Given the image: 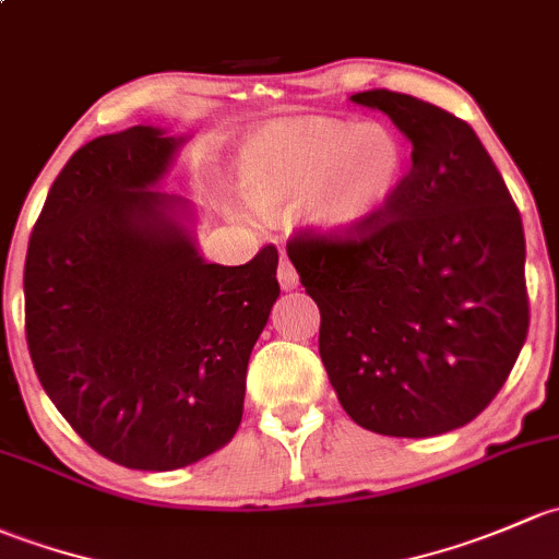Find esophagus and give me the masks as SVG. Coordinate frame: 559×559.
Returning <instances> with one entry per match:
<instances>
[{
	"label": "esophagus",
	"mask_w": 559,
	"mask_h": 559,
	"mask_svg": "<svg viewBox=\"0 0 559 559\" xmlns=\"http://www.w3.org/2000/svg\"><path fill=\"white\" fill-rule=\"evenodd\" d=\"M277 280H280V287H282V290H293V287H298V274H296V266H293V263L287 261V258H280Z\"/></svg>",
	"instance_id": "esophagus-1"
}]
</instances>
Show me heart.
Listing matches in <instances>:
<instances>
[{
	"label": "heart",
	"instance_id": "heart-1",
	"mask_svg": "<svg viewBox=\"0 0 559 559\" xmlns=\"http://www.w3.org/2000/svg\"><path fill=\"white\" fill-rule=\"evenodd\" d=\"M406 175V145L390 126L342 118H285L241 145L237 186L269 217L304 210L331 237H353L377 221Z\"/></svg>",
	"mask_w": 559,
	"mask_h": 559
}]
</instances>
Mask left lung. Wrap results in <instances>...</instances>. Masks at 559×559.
<instances>
[{
    "label": "left lung",
    "mask_w": 559,
    "mask_h": 559,
    "mask_svg": "<svg viewBox=\"0 0 559 559\" xmlns=\"http://www.w3.org/2000/svg\"><path fill=\"white\" fill-rule=\"evenodd\" d=\"M412 142V169L353 237L287 245L320 309V358L344 412L428 439L479 417L525 344V231L465 120L388 88L349 96Z\"/></svg>",
    "instance_id": "8db88e82"
}]
</instances>
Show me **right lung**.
I'll return each mask as SVG.
<instances>
[{"label":"right lung","mask_w":559,"mask_h":559,"mask_svg":"<svg viewBox=\"0 0 559 559\" xmlns=\"http://www.w3.org/2000/svg\"><path fill=\"white\" fill-rule=\"evenodd\" d=\"M182 136L131 126L80 147L28 239L26 342L45 393L112 463L175 471L226 447L280 296L277 247L206 263L191 204L153 191Z\"/></svg>","instance_id":"obj_1"}]
</instances>
